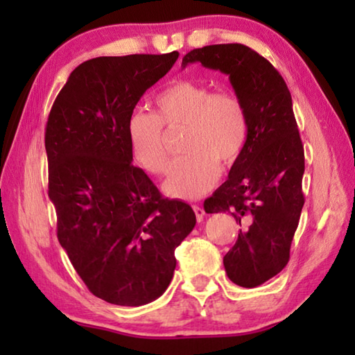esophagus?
<instances>
[{
	"instance_id": "obj_1",
	"label": "esophagus",
	"mask_w": 355,
	"mask_h": 355,
	"mask_svg": "<svg viewBox=\"0 0 355 355\" xmlns=\"http://www.w3.org/2000/svg\"><path fill=\"white\" fill-rule=\"evenodd\" d=\"M192 209H194L197 220H199V222L203 220V218H205V211H203V208L199 207V205H194V207H192Z\"/></svg>"
}]
</instances>
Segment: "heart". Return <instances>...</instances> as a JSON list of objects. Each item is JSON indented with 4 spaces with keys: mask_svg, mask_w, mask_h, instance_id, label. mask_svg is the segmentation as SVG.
Listing matches in <instances>:
<instances>
[{
    "mask_svg": "<svg viewBox=\"0 0 355 355\" xmlns=\"http://www.w3.org/2000/svg\"><path fill=\"white\" fill-rule=\"evenodd\" d=\"M186 127L183 150L172 164L164 191L177 199H197L218 182L222 164L230 166L243 153L249 133L248 111L232 91H214L200 81H177L155 98V114H131L127 135L133 159L148 173H164L169 166L166 131Z\"/></svg>",
    "mask_w": 355,
    "mask_h": 355,
    "instance_id": "obj_1",
    "label": "heart"
}]
</instances>
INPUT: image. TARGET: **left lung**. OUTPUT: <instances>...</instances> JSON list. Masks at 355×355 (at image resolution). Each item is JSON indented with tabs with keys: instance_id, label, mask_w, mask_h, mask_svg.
<instances>
[{
	"instance_id": "8db88e82",
	"label": "left lung",
	"mask_w": 355,
	"mask_h": 355,
	"mask_svg": "<svg viewBox=\"0 0 355 355\" xmlns=\"http://www.w3.org/2000/svg\"><path fill=\"white\" fill-rule=\"evenodd\" d=\"M194 62L228 75L248 111L243 153L203 207L207 213H230L241 225L224 268L233 284L255 288L286 266L304 207V146L291 94L272 64L241 44L197 48L182 67Z\"/></svg>"
}]
</instances>
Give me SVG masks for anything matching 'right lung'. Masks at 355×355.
<instances>
[{
    "label": "right lung",
    "mask_w": 355,
    "mask_h": 355,
    "mask_svg": "<svg viewBox=\"0 0 355 355\" xmlns=\"http://www.w3.org/2000/svg\"><path fill=\"white\" fill-rule=\"evenodd\" d=\"M178 53L101 56L71 71L45 130L48 196L58 239L94 296L139 307L163 294L177 245L196 225L192 208L164 199L133 166L127 125Z\"/></svg>",
    "instance_id": "add662e5"
}]
</instances>
